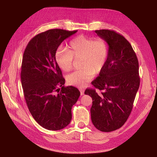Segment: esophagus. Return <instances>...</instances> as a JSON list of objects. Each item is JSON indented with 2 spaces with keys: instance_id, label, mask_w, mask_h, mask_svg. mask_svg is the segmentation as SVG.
<instances>
[{
  "instance_id": "esophagus-1",
  "label": "esophagus",
  "mask_w": 157,
  "mask_h": 157,
  "mask_svg": "<svg viewBox=\"0 0 157 157\" xmlns=\"http://www.w3.org/2000/svg\"><path fill=\"white\" fill-rule=\"evenodd\" d=\"M80 95H83L84 94V90L83 89H80Z\"/></svg>"
}]
</instances>
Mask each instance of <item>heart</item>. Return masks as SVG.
<instances>
[{"instance_id": "b5f03b06", "label": "heart", "mask_w": 157, "mask_h": 157, "mask_svg": "<svg viewBox=\"0 0 157 157\" xmlns=\"http://www.w3.org/2000/svg\"><path fill=\"white\" fill-rule=\"evenodd\" d=\"M109 56V47L103 39L79 36L69 42L67 48L60 47L55 54V61L62 71H69L73 67L74 59H80L82 68L67 77L69 84L84 87L92 79L94 73L105 67Z\"/></svg>"}]
</instances>
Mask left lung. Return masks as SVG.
Returning <instances> with one entry per match:
<instances>
[{"instance_id":"obj_1","label":"left lung","mask_w":157,"mask_h":157,"mask_svg":"<svg viewBox=\"0 0 157 157\" xmlns=\"http://www.w3.org/2000/svg\"><path fill=\"white\" fill-rule=\"evenodd\" d=\"M109 45V56L103 69L91 84L101 91L86 89L92 98L90 109L94 125L102 132L121 127L131 114L138 90L139 64L131 45L122 35L110 30H95Z\"/></svg>"}]
</instances>
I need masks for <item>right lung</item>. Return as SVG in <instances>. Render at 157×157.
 Segmentation results:
<instances>
[{
    "mask_svg": "<svg viewBox=\"0 0 157 157\" xmlns=\"http://www.w3.org/2000/svg\"><path fill=\"white\" fill-rule=\"evenodd\" d=\"M77 32H42L29 42L23 54L21 78L26 105L36 122L47 130H60L69 125L72 106L80 95L77 88L63 86L65 79L55 61L58 47Z\"/></svg>",
    "mask_w": 157,
    "mask_h": 157,
    "instance_id": "obj_1",
    "label": "right lung"
}]
</instances>
